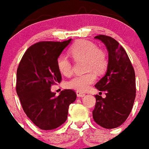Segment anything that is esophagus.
Listing matches in <instances>:
<instances>
[{
  "label": "esophagus",
  "instance_id": "1",
  "mask_svg": "<svg viewBox=\"0 0 149 149\" xmlns=\"http://www.w3.org/2000/svg\"><path fill=\"white\" fill-rule=\"evenodd\" d=\"M77 95L78 97H84L85 95V93H84L82 91H77Z\"/></svg>",
  "mask_w": 149,
  "mask_h": 149
}]
</instances>
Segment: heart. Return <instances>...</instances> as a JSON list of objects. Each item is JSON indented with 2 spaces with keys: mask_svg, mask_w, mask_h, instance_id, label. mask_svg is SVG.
Returning <instances> with one entry per match:
<instances>
[{
  "mask_svg": "<svg viewBox=\"0 0 149 149\" xmlns=\"http://www.w3.org/2000/svg\"><path fill=\"white\" fill-rule=\"evenodd\" d=\"M69 53L75 60L85 59V69L90 72L85 74L76 75L66 82L65 87L79 91H85L96 79L94 72L100 74L106 70L108 65L107 56L92 42L84 39L76 42L69 49ZM57 66L59 72L64 76L69 77L72 74V63L65 55L61 54L58 57Z\"/></svg>",
  "mask_w": 149,
  "mask_h": 149,
  "instance_id": "1",
  "label": "heart"
}]
</instances>
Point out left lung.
I'll return each mask as SVG.
<instances>
[{
	"mask_svg": "<svg viewBox=\"0 0 149 149\" xmlns=\"http://www.w3.org/2000/svg\"><path fill=\"white\" fill-rule=\"evenodd\" d=\"M105 44L109 60L107 73L95 85L106 97L95 95L93 119L106 129L118 127L130 114L136 97L135 72L124 48L114 38L100 35L95 37Z\"/></svg>",
	"mask_w": 149,
	"mask_h": 149,
	"instance_id": "obj_1",
	"label": "left lung"
}]
</instances>
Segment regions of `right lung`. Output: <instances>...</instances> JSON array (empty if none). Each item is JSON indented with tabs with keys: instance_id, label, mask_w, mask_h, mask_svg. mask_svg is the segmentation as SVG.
Masks as SVG:
<instances>
[{
	"instance_id": "obj_1",
	"label": "right lung",
	"mask_w": 149,
	"mask_h": 149,
	"mask_svg": "<svg viewBox=\"0 0 149 149\" xmlns=\"http://www.w3.org/2000/svg\"><path fill=\"white\" fill-rule=\"evenodd\" d=\"M71 38L64 42L42 41L24 53L16 72V92L24 113L43 130L59 127L67 119L69 106L77 99L73 90L65 89L58 96L50 88L61 81L57 59Z\"/></svg>"
}]
</instances>
